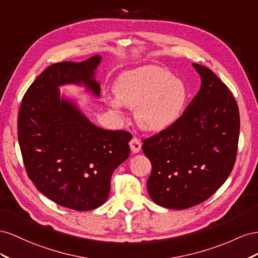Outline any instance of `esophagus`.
<instances>
[{
  "mask_svg": "<svg viewBox=\"0 0 258 258\" xmlns=\"http://www.w3.org/2000/svg\"><path fill=\"white\" fill-rule=\"evenodd\" d=\"M130 147H131L132 152L137 153L142 149V142L139 141L137 137H133L132 138V141L130 142Z\"/></svg>",
  "mask_w": 258,
  "mask_h": 258,
  "instance_id": "1",
  "label": "esophagus"
}]
</instances>
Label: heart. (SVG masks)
<instances>
[{
	"mask_svg": "<svg viewBox=\"0 0 258 258\" xmlns=\"http://www.w3.org/2000/svg\"><path fill=\"white\" fill-rule=\"evenodd\" d=\"M115 96L123 106L135 110L138 126L161 132L179 119L187 100V88L170 71L158 67H142L123 73L114 83ZM113 109L119 102L109 100Z\"/></svg>",
	"mask_w": 258,
	"mask_h": 258,
	"instance_id": "1",
	"label": "heart"
}]
</instances>
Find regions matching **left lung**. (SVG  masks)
Instances as JSON below:
<instances>
[{"label":"left lung","instance_id":"1","mask_svg":"<svg viewBox=\"0 0 258 258\" xmlns=\"http://www.w3.org/2000/svg\"><path fill=\"white\" fill-rule=\"evenodd\" d=\"M200 91L170 127L144 139L152 170L147 189L160 207L183 210L223 185L237 158L240 114L232 94L211 69L192 63Z\"/></svg>","mask_w":258,"mask_h":258}]
</instances>
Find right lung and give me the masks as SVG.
I'll use <instances>...</instances> for the list:
<instances>
[{
    "label": "right lung",
    "instance_id": "right-lung-1",
    "mask_svg": "<svg viewBox=\"0 0 258 258\" xmlns=\"http://www.w3.org/2000/svg\"><path fill=\"white\" fill-rule=\"evenodd\" d=\"M95 55L49 66L28 88L18 113V142L27 174L51 201L76 211L104 204L115 168L130 156L132 135L93 124L58 86L83 84L99 96Z\"/></svg>",
    "mask_w": 258,
    "mask_h": 258
}]
</instances>
